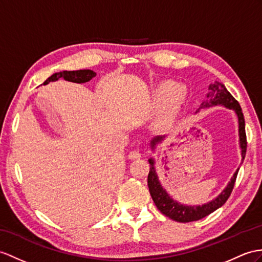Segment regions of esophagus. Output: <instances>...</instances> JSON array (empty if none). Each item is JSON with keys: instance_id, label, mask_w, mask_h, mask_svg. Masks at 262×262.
Segmentation results:
<instances>
[{"instance_id": "esophagus-1", "label": "esophagus", "mask_w": 262, "mask_h": 262, "mask_svg": "<svg viewBox=\"0 0 262 262\" xmlns=\"http://www.w3.org/2000/svg\"><path fill=\"white\" fill-rule=\"evenodd\" d=\"M140 158H141V153L139 150H132L129 152V159H131V160H137Z\"/></svg>"}]
</instances>
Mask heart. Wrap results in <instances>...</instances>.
<instances>
[{
    "mask_svg": "<svg viewBox=\"0 0 262 262\" xmlns=\"http://www.w3.org/2000/svg\"><path fill=\"white\" fill-rule=\"evenodd\" d=\"M158 97L159 101H160L162 104H167L169 102L173 101L174 99H179L181 97V91H179V89H178V85L174 82L167 81L159 88Z\"/></svg>",
    "mask_w": 262,
    "mask_h": 262,
    "instance_id": "obj_1",
    "label": "heart"
}]
</instances>
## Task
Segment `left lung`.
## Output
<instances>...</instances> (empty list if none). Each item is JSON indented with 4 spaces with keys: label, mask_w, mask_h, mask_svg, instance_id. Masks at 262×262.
<instances>
[{
    "label": "left lung",
    "mask_w": 262,
    "mask_h": 262,
    "mask_svg": "<svg viewBox=\"0 0 262 262\" xmlns=\"http://www.w3.org/2000/svg\"><path fill=\"white\" fill-rule=\"evenodd\" d=\"M210 92L208 94V98L211 97L210 99V102L206 101L202 102L201 107H207L210 105H216V104H221L225 105L229 109H233L237 113L238 120H239V138H240V148H241V155H242V160H244L246 157V151H247V136H246V129H245V118H244V113H242V110L240 107L239 102L235 100L231 93L229 92L225 85L221 84V83L216 82L214 84H211L209 86ZM162 140V137H158L155 140L151 141V146L155 148L156 143L160 142ZM150 163V171L148 174V187L150 194L152 196L153 202L156 203L157 208L160 210V211L164 214L169 216L170 219L178 221V222H191V221H196L200 220L205 216L209 215L210 213H212L215 211L216 209L220 208L226 203V201L229 199L230 196L235 179H237V174L239 169L235 171V173L233 174L231 181L229 182L227 188L223 190V192L219 196H216L214 200L211 202L207 203V205L203 206H184L180 205L177 201L172 200L169 196L162 187L160 182H159L158 176L156 173V169H155V162H153L152 159L149 160Z\"/></svg>",
    "instance_id": "left-lung-1"
}]
</instances>
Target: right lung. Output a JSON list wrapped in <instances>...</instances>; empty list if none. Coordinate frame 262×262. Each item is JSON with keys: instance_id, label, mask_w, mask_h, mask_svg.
<instances>
[{"instance_id": "right-lung-1", "label": "right lung", "mask_w": 262, "mask_h": 262, "mask_svg": "<svg viewBox=\"0 0 262 262\" xmlns=\"http://www.w3.org/2000/svg\"><path fill=\"white\" fill-rule=\"evenodd\" d=\"M97 75V73L93 72L92 70H78V71H63V72H57L53 75H51L48 78L47 81H44L43 84H48L49 82L56 81L57 79H64L66 81L70 82H75V83H85L90 81L92 78Z\"/></svg>"}]
</instances>
